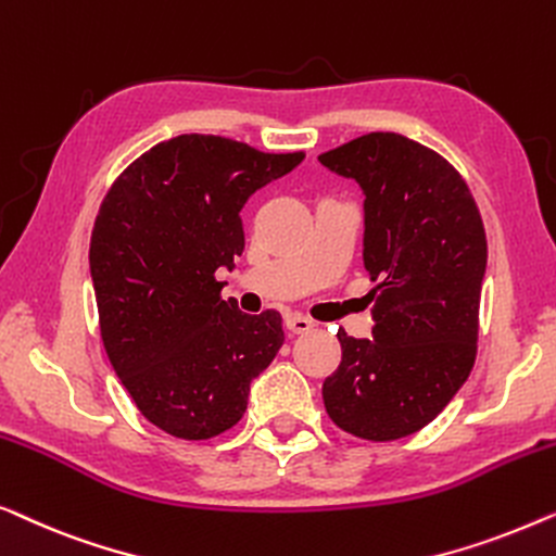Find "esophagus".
<instances>
[{
    "mask_svg": "<svg viewBox=\"0 0 556 556\" xmlns=\"http://www.w3.org/2000/svg\"><path fill=\"white\" fill-rule=\"evenodd\" d=\"M285 325H287V330L292 332V334H304V332H309L312 327H315V323H312L309 317L300 315V312H292V315H287Z\"/></svg>",
    "mask_w": 556,
    "mask_h": 556,
    "instance_id": "1",
    "label": "esophagus"
}]
</instances>
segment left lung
<instances>
[{"instance_id": "8db88e82", "label": "left lung", "mask_w": 556, "mask_h": 556, "mask_svg": "<svg viewBox=\"0 0 556 556\" xmlns=\"http://www.w3.org/2000/svg\"><path fill=\"white\" fill-rule=\"evenodd\" d=\"M319 163L365 193L363 262L378 281L372 340L340 327L323 401L342 431L395 441L431 424L471 372L486 231L458 170L397 132H367Z\"/></svg>"}]
</instances>
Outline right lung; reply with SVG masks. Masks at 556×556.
<instances>
[{
    "label": "right lung",
    "instance_id": "1",
    "mask_svg": "<svg viewBox=\"0 0 556 556\" xmlns=\"http://www.w3.org/2000/svg\"><path fill=\"white\" fill-rule=\"evenodd\" d=\"M304 159L222 136L153 146L115 178L90 237L100 338L136 408L184 441L237 426L285 342L281 315L222 300L216 269L244 252L239 211Z\"/></svg>",
    "mask_w": 556,
    "mask_h": 556
}]
</instances>
